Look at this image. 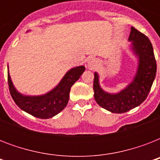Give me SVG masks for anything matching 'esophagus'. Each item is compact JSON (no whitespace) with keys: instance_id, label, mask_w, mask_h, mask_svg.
<instances>
[{"instance_id":"1","label":"esophagus","mask_w":160,"mask_h":160,"mask_svg":"<svg viewBox=\"0 0 160 160\" xmlns=\"http://www.w3.org/2000/svg\"><path fill=\"white\" fill-rule=\"evenodd\" d=\"M97 66V60H95V59H91L88 61V64H87V67L89 69H94Z\"/></svg>"}]
</instances>
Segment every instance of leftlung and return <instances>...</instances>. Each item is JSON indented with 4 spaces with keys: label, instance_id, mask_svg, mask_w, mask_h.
<instances>
[{
    "label": "left lung",
    "instance_id": "left-lung-1",
    "mask_svg": "<svg viewBox=\"0 0 160 160\" xmlns=\"http://www.w3.org/2000/svg\"><path fill=\"white\" fill-rule=\"evenodd\" d=\"M129 41V50L137 60V70L126 87L117 93L107 92L100 86L99 74H94L93 89L95 101L111 113H124L142 104L149 95L156 75V60L149 38L131 27Z\"/></svg>",
    "mask_w": 160,
    "mask_h": 160
}]
</instances>
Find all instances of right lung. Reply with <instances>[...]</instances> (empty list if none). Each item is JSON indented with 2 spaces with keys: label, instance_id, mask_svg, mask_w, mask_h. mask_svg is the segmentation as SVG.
Here are the masks:
<instances>
[{
  "label": "right lung",
  "instance_id": "add662e5",
  "mask_svg": "<svg viewBox=\"0 0 160 160\" xmlns=\"http://www.w3.org/2000/svg\"><path fill=\"white\" fill-rule=\"evenodd\" d=\"M85 70L84 65L71 68L58 85L47 93L41 95H26L19 92L14 86L8 67L9 90L11 97L20 109L36 118L50 119L62 111L67 105L70 88Z\"/></svg>",
  "mask_w": 160,
  "mask_h": 160
}]
</instances>
